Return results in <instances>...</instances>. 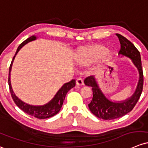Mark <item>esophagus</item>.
Segmentation results:
<instances>
[{
    "mask_svg": "<svg viewBox=\"0 0 148 148\" xmlns=\"http://www.w3.org/2000/svg\"><path fill=\"white\" fill-rule=\"evenodd\" d=\"M77 82V84L79 85V86H82V85L84 84V80L82 78L77 79V82Z\"/></svg>",
    "mask_w": 148,
    "mask_h": 148,
    "instance_id": "obj_1",
    "label": "esophagus"
}]
</instances>
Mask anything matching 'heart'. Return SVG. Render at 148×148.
<instances>
[{"mask_svg":"<svg viewBox=\"0 0 148 148\" xmlns=\"http://www.w3.org/2000/svg\"><path fill=\"white\" fill-rule=\"evenodd\" d=\"M109 57L111 54L102 46H95L82 49L79 54L77 60L81 64H88L99 60L102 57Z\"/></svg>","mask_w":148,"mask_h":148,"instance_id":"1","label":"heart"}]
</instances>
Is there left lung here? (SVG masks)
Returning a JSON list of instances; mask_svg holds the SVG:
<instances>
[{
    "instance_id": "1",
    "label": "left lung",
    "mask_w": 148,
    "mask_h": 148,
    "mask_svg": "<svg viewBox=\"0 0 148 148\" xmlns=\"http://www.w3.org/2000/svg\"><path fill=\"white\" fill-rule=\"evenodd\" d=\"M116 35L119 37L121 44L119 54L131 59L139 71V82L134 94L124 101L113 102L106 98L93 76H90L84 79L85 84L92 87L93 98L91 103L88 104L90 111L99 119L108 121L119 119L131 111L139 100L143 88V71L140 52L134 45L125 37L120 34H116Z\"/></svg>"
}]
</instances>
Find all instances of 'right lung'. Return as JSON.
Returning a JSON list of instances; mask_svg holds the SVG:
<instances>
[{
    "label": "right lung",
    "instance_id": "1",
    "mask_svg": "<svg viewBox=\"0 0 148 148\" xmlns=\"http://www.w3.org/2000/svg\"><path fill=\"white\" fill-rule=\"evenodd\" d=\"M35 39H36V37L35 36H31L30 37H29V38H27L26 40H25L23 42L21 43V45L18 47L15 54L18 53V51L23 47V46H24L25 45L27 44L29 42L35 40ZM14 58H15V56H14L13 59H12L11 64H10V68H9L8 85L9 88H10V94H11V96L12 99H13L14 102L15 103V104L21 108L22 111L25 112L26 113L30 115V116H34V117L37 118V119H45L55 116V115L57 114V113H58L60 110H61L62 104H63L64 101L65 97H66V95L67 94L68 91H69L71 88H72L73 87L75 86V79H72L71 82L64 84V86L59 90V91L57 93V94L55 95V96L53 98V99H52V101H50L48 103L45 104V105L40 106H35L28 105V104L25 103L23 102L21 100H20V99L15 96L13 91H12L11 84H10V71H11L12 62H13Z\"/></svg>",
    "mask_w": 148,
    "mask_h": 148
}]
</instances>
